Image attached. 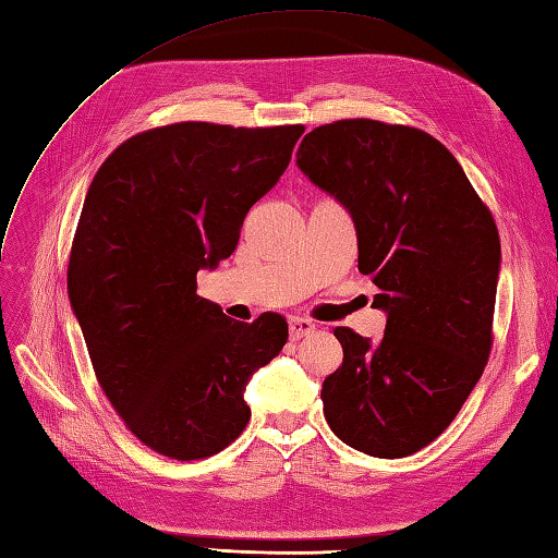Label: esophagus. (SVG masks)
I'll return each mask as SVG.
<instances>
[{
	"instance_id": "1",
	"label": "esophagus",
	"mask_w": 558,
	"mask_h": 558,
	"mask_svg": "<svg viewBox=\"0 0 558 558\" xmlns=\"http://www.w3.org/2000/svg\"><path fill=\"white\" fill-rule=\"evenodd\" d=\"M312 330H314V324L310 319H305V316H291L289 319V333L293 340L310 336Z\"/></svg>"
}]
</instances>
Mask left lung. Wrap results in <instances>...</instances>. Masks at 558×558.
Instances as JSON below:
<instances>
[{
	"label": "left lung",
	"instance_id": "obj_1",
	"mask_svg": "<svg viewBox=\"0 0 558 558\" xmlns=\"http://www.w3.org/2000/svg\"><path fill=\"white\" fill-rule=\"evenodd\" d=\"M298 169L348 208L359 272L387 314L378 342L333 330L342 366L322 387L326 423L366 456H411L453 423L486 368L498 228L458 159L411 126H319L300 143Z\"/></svg>",
	"mask_w": 558,
	"mask_h": 558
}]
</instances>
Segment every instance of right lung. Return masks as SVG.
I'll return each instance as SVG.
<instances>
[{
	"label": "right lung",
	"mask_w": 558,
	"mask_h": 558,
	"mask_svg": "<svg viewBox=\"0 0 558 558\" xmlns=\"http://www.w3.org/2000/svg\"><path fill=\"white\" fill-rule=\"evenodd\" d=\"M305 126L180 122L133 135L102 161L74 232L68 293L96 378L157 453L199 460L244 432L253 373L289 338L197 295L230 258L248 208L277 185Z\"/></svg>",
	"instance_id": "add662e5"
}]
</instances>
